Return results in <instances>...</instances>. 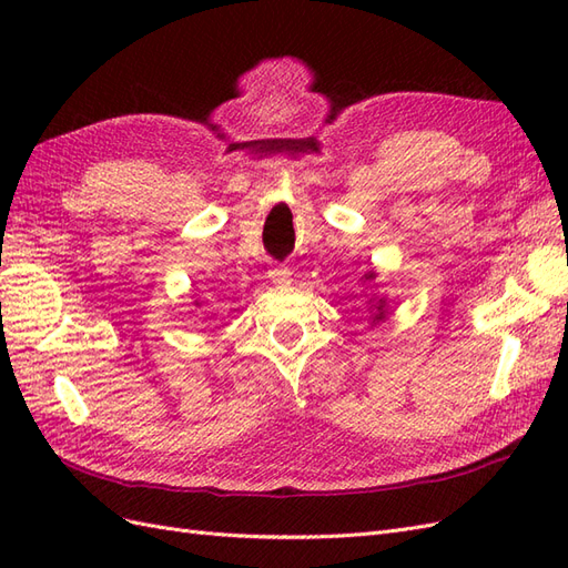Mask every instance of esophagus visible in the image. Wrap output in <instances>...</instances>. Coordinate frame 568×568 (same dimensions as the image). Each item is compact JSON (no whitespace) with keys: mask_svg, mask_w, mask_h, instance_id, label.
<instances>
[{"mask_svg":"<svg viewBox=\"0 0 568 568\" xmlns=\"http://www.w3.org/2000/svg\"><path fill=\"white\" fill-rule=\"evenodd\" d=\"M267 274H270L272 284H277V286H286L291 282V270L284 265H274Z\"/></svg>","mask_w":568,"mask_h":568,"instance_id":"obj_1","label":"esophagus"}]
</instances>
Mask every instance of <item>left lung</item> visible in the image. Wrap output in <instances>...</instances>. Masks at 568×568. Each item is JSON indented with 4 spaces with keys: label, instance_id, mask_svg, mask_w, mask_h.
I'll list each match as a JSON object with an SVG mask.
<instances>
[{
    "label": "left lung",
    "instance_id": "8db88e82",
    "mask_svg": "<svg viewBox=\"0 0 568 568\" xmlns=\"http://www.w3.org/2000/svg\"><path fill=\"white\" fill-rule=\"evenodd\" d=\"M376 280V270H367L363 277H359V282H363V286L365 284H372ZM363 296V294H359ZM367 311H369V324L374 326V324H382V322H386L388 320V303H386V296H376V294H372L369 298H367Z\"/></svg>",
    "mask_w": 568,
    "mask_h": 568
}]
</instances>
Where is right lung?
<instances>
[{
	"instance_id": "add662e5",
	"label": "right lung",
	"mask_w": 568,
	"mask_h": 568,
	"mask_svg": "<svg viewBox=\"0 0 568 568\" xmlns=\"http://www.w3.org/2000/svg\"><path fill=\"white\" fill-rule=\"evenodd\" d=\"M192 305H194V307H201V301H194Z\"/></svg>"
}]
</instances>
